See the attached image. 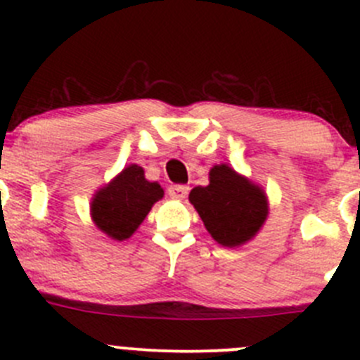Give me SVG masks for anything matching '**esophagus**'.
<instances>
[{"mask_svg":"<svg viewBox=\"0 0 360 360\" xmlns=\"http://www.w3.org/2000/svg\"><path fill=\"white\" fill-rule=\"evenodd\" d=\"M188 191H190V188L184 186V184H172L169 188V197L174 200H184L188 197Z\"/></svg>","mask_w":360,"mask_h":360,"instance_id":"1","label":"esophagus"}]
</instances>
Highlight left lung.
<instances>
[{
  "mask_svg": "<svg viewBox=\"0 0 360 360\" xmlns=\"http://www.w3.org/2000/svg\"><path fill=\"white\" fill-rule=\"evenodd\" d=\"M190 202L210 237L223 248H240L252 240L270 212L263 188L226 163L209 170V184L193 188Z\"/></svg>",
  "mask_w": 360,
  "mask_h": 360,
  "instance_id": "8db88e82",
  "label": "left lung"
}]
</instances>
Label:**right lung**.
<instances>
[{"label": "right lung", "instance_id": "1", "mask_svg": "<svg viewBox=\"0 0 360 360\" xmlns=\"http://www.w3.org/2000/svg\"><path fill=\"white\" fill-rule=\"evenodd\" d=\"M162 198L163 188L144 177L143 167L130 163L96 191L90 217L97 230L122 242L136 233L151 207Z\"/></svg>", "mask_w": 360, "mask_h": 360}]
</instances>
